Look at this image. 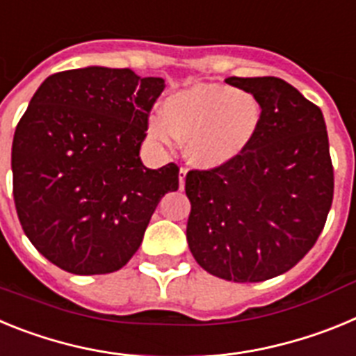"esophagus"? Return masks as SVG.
Returning a JSON list of instances; mask_svg holds the SVG:
<instances>
[{"label": "esophagus", "mask_w": 356, "mask_h": 356, "mask_svg": "<svg viewBox=\"0 0 356 356\" xmlns=\"http://www.w3.org/2000/svg\"><path fill=\"white\" fill-rule=\"evenodd\" d=\"M185 175H187V169L181 168L180 169V188L181 191H184V187H185Z\"/></svg>", "instance_id": "esophagus-1"}]
</instances>
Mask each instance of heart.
<instances>
[{"label":"heart","instance_id":"b5f03b06","mask_svg":"<svg viewBox=\"0 0 356 356\" xmlns=\"http://www.w3.org/2000/svg\"><path fill=\"white\" fill-rule=\"evenodd\" d=\"M262 110L254 96L222 83H197L169 96L162 115L147 122L155 143L171 146L185 139L188 162L203 169L221 168L253 143Z\"/></svg>","mask_w":356,"mask_h":356}]
</instances>
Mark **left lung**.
<instances>
[{
    "label": "left lung",
    "instance_id": "obj_1",
    "mask_svg": "<svg viewBox=\"0 0 356 356\" xmlns=\"http://www.w3.org/2000/svg\"><path fill=\"white\" fill-rule=\"evenodd\" d=\"M262 110L253 143L221 168L193 169L187 242L207 273L254 284L284 275L312 250L333 200L323 112L275 76L226 78Z\"/></svg>",
    "mask_w": 356,
    "mask_h": 356
}]
</instances>
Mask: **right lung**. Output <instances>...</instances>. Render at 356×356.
I'll use <instances>...</instances> for the list:
<instances>
[{
  "label": "right lung",
  "mask_w": 356,
  "mask_h": 356,
  "mask_svg": "<svg viewBox=\"0 0 356 356\" xmlns=\"http://www.w3.org/2000/svg\"><path fill=\"white\" fill-rule=\"evenodd\" d=\"M162 78L85 67L42 81L12 143L14 201L24 234L72 275L119 271L139 250L159 201L178 191L175 162H140Z\"/></svg>",
  "instance_id": "add662e5"
}]
</instances>
